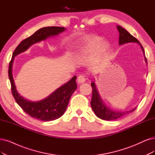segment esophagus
<instances>
[{
    "instance_id": "obj_1",
    "label": "esophagus",
    "mask_w": 155,
    "mask_h": 155,
    "mask_svg": "<svg viewBox=\"0 0 155 155\" xmlns=\"http://www.w3.org/2000/svg\"><path fill=\"white\" fill-rule=\"evenodd\" d=\"M85 78L84 75H82V74H81V75L78 76V77L77 78V82L79 84H83L84 82H85Z\"/></svg>"
}]
</instances>
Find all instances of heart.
Here are the masks:
<instances>
[{"instance_id":"obj_1","label":"heart","mask_w":155,"mask_h":155,"mask_svg":"<svg viewBox=\"0 0 155 155\" xmlns=\"http://www.w3.org/2000/svg\"><path fill=\"white\" fill-rule=\"evenodd\" d=\"M77 59L83 62L91 61L94 68L100 67L108 55L109 47L103 39L95 35H87L78 40Z\"/></svg>"}]
</instances>
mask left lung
I'll return each mask as SVG.
<instances>
[{
	"mask_svg": "<svg viewBox=\"0 0 155 155\" xmlns=\"http://www.w3.org/2000/svg\"><path fill=\"white\" fill-rule=\"evenodd\" d=\"M117 28L119 32V45H123L130 43H135L139 44L140 46V48L143 51V54L144 55L145 61L146 64H147V59L145 56L144 50L143 48L140 43L122 27L117 25ZM91 87L93 88V96L92 100L91 101V105L96 116L98 117L103 120H106V121H112V120L117 119L121 117L126 114L133 112L136 109L137 107L133 108L132 109L126 111L113 110L110 108L108 107L101 99L98 90L97 89L96 84L94 81L91 82Z\"/></svg>",
	"mask_w": 155,
	"mask_h": 155,
	"instance_id": "8db88e82",
	"label": "left lung"
}]
</instances>
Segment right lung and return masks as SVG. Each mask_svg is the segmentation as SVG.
<instances>
[{
	"mask_svg": "<svg viewBox=\"0 0 155 155\" xmlns=\"http://www.w3.org/2000/svg\"><path fill=\"white\" fill-rule=\"evenodd\" d=\"M65 31L66 28L61 27H47L40 28L32 36L23 40L18 45L14 51L9 63L8 75L15 100L28 115L40 121H54L64 114L71 96L77 89V76L73 77L68 82L55 89L46 98L33 101L24 98L16 90L12 73L13 61L16 56L24 52L32 45L58 36Z\"/></svg>",
	"mask_w": 155,
	"mask_h": 155,
	"instance_id": "1",
	"label": "right lung"
}]
</instances>
